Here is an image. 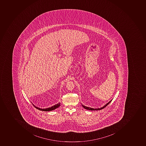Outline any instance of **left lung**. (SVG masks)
<instances>
[{
	"label": "left lung",
	"mask_w": 146,
	"mask_h": 146,
	"mask_svg": "<svg viewBox=\"0 0 146 146\" xmlns=\"http://www.w3.org/2000/svg\"><path fill=\"white\" fill-rule=\"evenodd\" d=\"M111 100H110L109 102H108L107 104H106L104 106H103V107L101 108H98V109H94V108H89V107H86L85 106H83V104H82V106L84 108L86 109V110H101L103 109L104 108H105L107 106H108V104H109L110 103V102L111 101Z\"/></svg>",
	"instance_id": "left-lung-1"
}]
</instances>
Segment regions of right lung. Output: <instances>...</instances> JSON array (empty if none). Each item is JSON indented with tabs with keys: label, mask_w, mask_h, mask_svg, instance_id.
<instances>
[{
	"label": "right lung",
	"mask_w": 146,
	"mask_h": 146,
	"mask_svg": "<svg viewBox=\"0 0 146 146\" xmlns=\"http://www.w3.org/2000/svg\"><path fill=\"white\" fill-rule=\"evenodd\" d=\"M33 106H34V105H33ZM60 106V104L59 103V104H56V105H54V106H52L50 108H46V109H40V108H38V107L35 106H34V107H35V108H36L37 109L39 110H40L45 111H51V110L56 109V108H58Z\"/></svg>",
	"instance_id": "obj_1"
}]
</instances>
